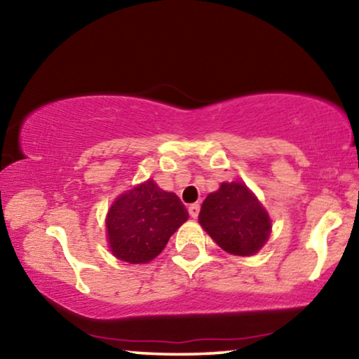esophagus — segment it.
Here are the masks:
<instances>
[{"mask_svg":"<svg viewBox=\"0 0 359 359\" xmlns=\"http://www.w3.org/2000/svg\"><path fill=\"white\" fill-rule=\"evenodd\" d=\"M188 210H189V215H191V217H193V219H196V217H198V215H199L201 205H199L198 203H196V204H191V205H189V208H188Z\"/></svg>","mask_w":359,"mask_h":359,"instance_id":"34e87169","label":"esophagus"}]
</instances>
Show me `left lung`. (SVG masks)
<instances>
[{"label": "left lung", "instance_id": "1", "mask_svg": "<svg viewBox=\"0 0 359 359\" xmlns=\"http://www.w3.org/2000/svg\"><path fill=\"white\" fill-rule=\"evenodd\" d=\"M199 224L220 248L238 257L257 253L271 232L268 212L240 181L222 183L204 199Z\"/></svg>", "mask_w": 359, "mask_h": 359}]
</instances>
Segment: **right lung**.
I'll return each instance as SVG.
<instances>
[{
	"label": "right lung",
	"instance_id": "1",
	"mask_svg": "<svg viewBox=\"0 0 359 359\" xmlns=\"http://www.w3.org/2000/svg\"><path fill=\"white\" fill-rule=\"evenodd\" d=\"M188 217L178 196L160 189L151 180L145 181L121 194L107 212L111 252L130 264L149 263Z\"/></svg>",
	"mask_w": 359,
	"mask_h": 359
}]
</instances>
